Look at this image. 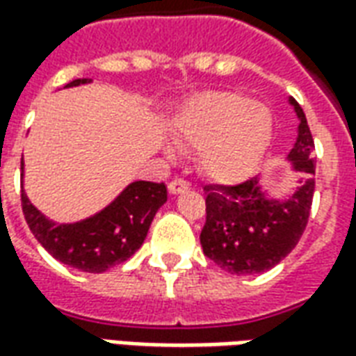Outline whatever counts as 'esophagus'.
I'll list each match as a JSON object with an SVG mask.
<instances>
[{
  "label": "esophagus",
  "mask_w": 356,
  "mask_h": 356,
  "mask_svg": "<svg viewBox=\"0 0 356 356\" xmlns=\"http://www.w3.org/2000/svg\"><path fill=\"white\" fill-rule=\"evenodd\" d=\"M168 188H170L171 194H181L185 193V191H188V183L183 181V179H173L170 185H168Z\"/></svg>",
  "instance_id": "esophagus-1"
}]
</instances>
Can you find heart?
I'll return each mask as SVG.
<instances>
[{
	"mask_svg": "<svg viewBox=\"0 0 356 356\" xmlns=\"http://www.w3.org/2000/svg\"><path fill=\"white\" fill-rule=\"evenodd\" d=\"M273 129L267 106L232 91L194 95L173 118L179 147L200 148L202 171L223 185L254 175L270 147ZM163 152L173 158L175 148L168 145Z\"/></svg>",
	"mask_w": 356,
	"mask_h": 356,
	"instance_id": "obj_1",
	"label": "heart"
}]
</instances>
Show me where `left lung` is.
Returning a JSON list of instances; mask_svg holds the SVG:
<instances>
[{
    "instance_id": "left-lung-1",
    "label": "left lung",
    "mask_w": 356,
    "mask_h": 356,
    "mask_svg": "<svg viewBox=\"0 0 356 356\" xmlns=\"http://www.w3.org/2000/svg\"><path fill=\"white\" fill-rule=\"evenodd\" d=\"M298 118V137L288 162L298 186L275 198L259 177L236 186H204L206 225L200 244L217 267L236 276L259 275L282 261L305 231L314 193V143L303 108L288 99Z\"/></svg>"
}]
</instances>
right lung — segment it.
Masks as SVG:
<instances>
[{"label":"right lung","mask_w":356,"mask_h":356,"mask_svg":"<svg viewBox=\"0 0 356 356\" xmlns=\"http://www.w3.org/2000/svg\"><path fill=\"white\" fill-rule=\"evenodd\" d=\"M88 81L74 80L65 88H78ZM20 170L24 183V162ZM165 202L168 188L163 183L133 181L93 216L74 223H57L35 208L22 188V211L35 240L55 259L83 273H104L127 261L143 246L156 211Z\"/></svg>","instance_id":"add662e5"}]
</instances>
